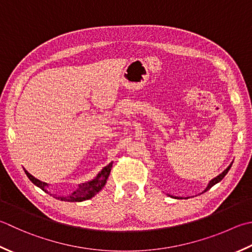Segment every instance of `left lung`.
I'll list each match as a JSON object with an SVG mask.
<instances>
[{"mask_svg":"<svg viewBox=\"0 0 252 252\" xmlns=\"http://www.w3.org/2000/svg\"><path fill=\"white\" fill-rule=\"evenodd\" d=\"M231 165H233V162H231V164L227 167V168H226L223 172H221V174H220L219 176H216L215 177V178H213V179H212L210 182H209V185L208 186H206V188L204 189V191L203 192H205V191H208L209 189H211L212 188V187H213L214 185H216V184H219V182L221 180V179H223L224 178V177L226 176V174H227V172H228V170L230 169V167H231ZM169 195V194H168ZM170 196H172V195H170ZM172 198H175V199H184V198H182V196H172ZM186 199H188V198H186Z\"/></svg>","mask_w":252,"mask_h":252,"instance_id":"1","label":"left lung"}]
</instances>
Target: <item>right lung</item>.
I'll list each match as a JSON object with an SVG mask.
<instances>
[{"instance_id": "add662e5", "label": "right lung", "mask_w": 252, "mask_h": 252, "mask_svg": "<svg viewBox=\"0 0 252 252\" xmlns=\"http://www.w3.org/2000/svg\"><path fill=\"white\" fill-rule=\"evenodd\" d=\"M111 167H112V162H110V164L107 165L106 167H103L99 174H98L93 180L78 185L76 190H74L72 193H70L68 195H57V194H51V195H53L54 198L58 200L66 201V202H82L85 200H90L93 198V196H95L98 192L103 188V187H105L108 177L110 175ZM25 174L27 175L29 180H31L33 185H36L38 188H40L44 192L49 193V191L47 190V188L49 187L48 184L42 182L37 178H34V177L29 174L27 170H25Z\"/></svg>"}]
</instances>
